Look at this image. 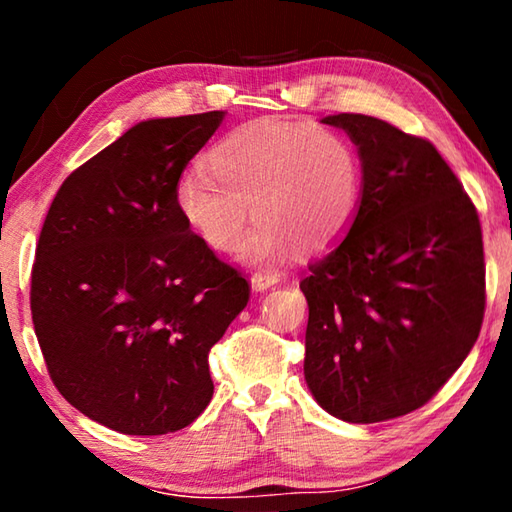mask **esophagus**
<instances>
[{
    "label": "esophagus",
    "instance_id": "obj_1",
    "mask_svg": "<svg viewBox=\"0 0 512 512\" xmlns=\"http://www.w3.org/2000/svg\"><path fill=\"white\" fill-rule=\"evenodd\" d=\"M277 282H280V275L273 271H259L250 275V287H253V291H266Z\"/></svg>",
    "mask_w": 512,
    "mask_h": 512
}]
</instances>
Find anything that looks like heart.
<instances>
[{
  "label": "heart",
  "instance_id": "obj_1",
  "mask_svg": "<svg viewBox=\"0 0 512 512\" xmlns=\"http://www.w3.org/2000/svg\"><path fill=\"white\" fill-rule=\"evenodd\" d=\"M205 171L176 185L187 230L216 253L239 244L248 205L257 219L241 241L244 264L266 266L332 248L350 230L361 198V162L336 131L287 119H262L225 133L205 155Z\"/></svg>",
  "mask_w": 512,
  "mask_h": 512
}]
</instances>
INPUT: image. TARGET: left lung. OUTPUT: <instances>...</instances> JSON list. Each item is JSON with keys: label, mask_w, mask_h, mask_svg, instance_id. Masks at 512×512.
I'll use <instances>...</instances> for the list:
<instances>
[{"label": "left lung", "mask_w": 512, "mask_h": 512, "mask_svg": "<svg viewBox=\"0 0 512 512\" xmlns=\"http://www.w3.org/2000/svg\"><path fill=\"white\" fill-rule=\"evenodd\" d=\"M320 121L350 135L363 183L348 235L300 282L305 379L334 418L384 422L427 404L479 339L481 223L431 142L368 115Z\"/></svg>", "instance_id": "left-lung-1"}]
</instances>
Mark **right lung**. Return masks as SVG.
Listing matches in <instances>:
<instances>
[{"label":"right lung","mask_w":512,"mask_h":512,"mask_svg":"<svg viewBox=\"0 0 512 512\" xmlns=\"http://www.w3.org/2000/svg\"><path fill=\"white\" fill-rule=\"evenodd\" d=\"M225 117L146 119L69 173L42 225L33 327L60 395L128 436L185 429L210 404L212 345L248 282L176 210L189 160Z\"/></svg>","instance_id":"obj_1"}]
</instances>
